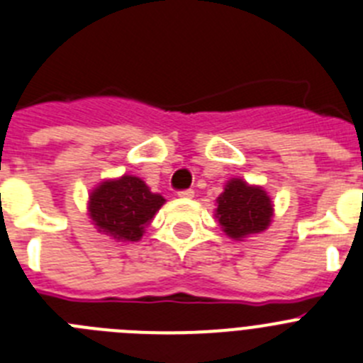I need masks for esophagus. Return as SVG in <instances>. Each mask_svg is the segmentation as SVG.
I'll return each instance as SVG.
<instances>
[{
	"instance_id": "1",
	"label": "esophagus",
	"mask_w": 363,
	"mask_h": 363,
	"mask_svg": "<svg viewBox=\"0 0 363 363\" xmlns=\"http://www.w3.org/2000/svg\"><path fill=\"white\" fill-rule=\"evenodd\" d=\"M178 196L189 200V198H194V191H192V189H184V191L178 192Z\"/></svg>"
}]
</instances>
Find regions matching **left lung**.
I'll list each match as a JSON object with an SVG mask.
<instances>
[{
  "mask_svg": "<svg viewBox=\"0 0 363 363\" xmlns=\"http://www.w3.org/2000/svg\"><path fill=\"white\" fill-rule=\"evenodd\" d=\"M271 216L272 205L265 191L251 187L242 179H230L218 196L216 218L234 240L267 229Z\"/></svg>",
  "mask_w": 363,
  "mask_h": 363,
  "instance_id": "1",
  "label": "left lung"
}]
</instances>
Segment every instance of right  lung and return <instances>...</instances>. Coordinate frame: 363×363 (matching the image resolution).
<instances>
[{
	"label": "right lung",
	"instance_id": "1",
	"mask_svg": "<svg viewBox=\"0 0 363 363\" xmlns=\"http://www.w3.org/2000/svg\"><path fill=\"white\" fill-rule=\"evenodd\" d=\"M163 201L140 178L123 176L116 182H105L92 192L89 213L101 233L136 242Z\"/></svg>",
	"mask_w": 363,
	"mask_h": 363
}]
</instances>
